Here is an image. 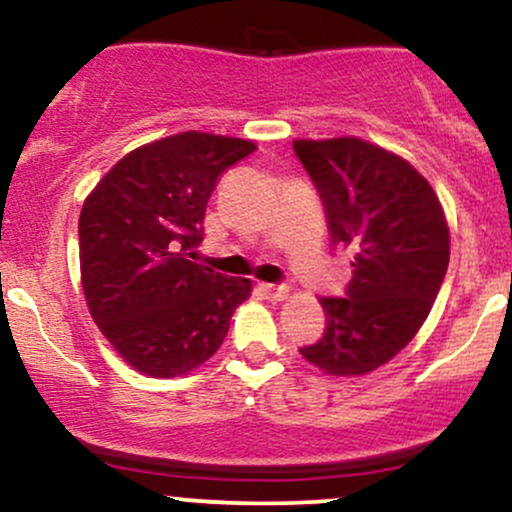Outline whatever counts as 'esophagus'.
I'll return each instance as SVG.
<instances>
[{
	"label": "esophagus",
	"mask_w": 512,
	"mask_h": 512,
	"mask_svg": "<svg viewBox=\"0 0 512 512\" xmlns=\"http://www.w3.org/2000/svg\"><path fill=\"white\" fill-rule=\"evenodd\" d=\"M257 289H260L262 296L269 298V301H284V298L289 296V286L286 284H260Z\"/></svg>",
	"instance_id": "esophagus-1"
}]
</instances>
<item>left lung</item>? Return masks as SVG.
<instances>
[{"mask_svg": "<svg viewBox=\"0 0 512 512\" xmlns=\"http://www.w3.org/2000/svg\"><path fill=\"white\" fill-rule=\"evenodd\" d=\"M325 204L332 245L351 255L344 296L320 298L325 334L301 354L330 375H363L407 346L450 262L443 209L404 158L354 137L293 142Z\"/></svg>", "mask_w": 512, "mask_h": 512, "instance_id": "1", "label": "left lung"}]
</instances>
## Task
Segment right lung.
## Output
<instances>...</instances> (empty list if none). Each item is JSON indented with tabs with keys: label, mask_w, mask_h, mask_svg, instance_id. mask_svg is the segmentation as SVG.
Listing matches in <instances>:
<instances>
[{
	"label": "right lung",
	"mask_w": 512,
	"mask_h": 512,
	"mask_svg": "<svg viewBox=\"0 0 512 512\" xmlns=\"http://www.w3.org/2000/svg\"><path fill=\"white\" fill-rule=\"evenodd\" d=\"M255 144L182 132L115 163L79 216L81 284L93 320L129 366L154 378L216 354L250 279L192 262L216 180Z\"/></svg>",
	"instance_id": "right-lung-1"
}]
</instances>
